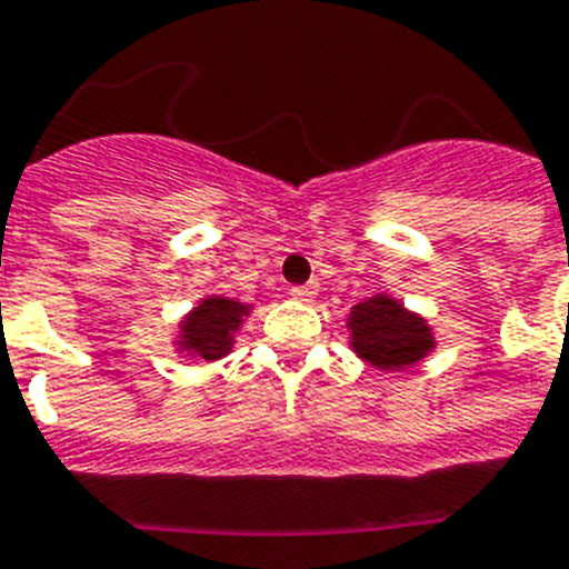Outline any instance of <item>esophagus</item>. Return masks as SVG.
Returning a JSON list of instances; mask_svg holds the SVG:
<instances>
[{
	"label": "esophagus",
	"mask_w": 569,
	"mask_h": 569,
	"mask_svg": "<svg viewBox=\"0 0 569 569\" xmlns=\"http://www.w3.org/2000/svg\"><path fill=\"white\" fill-rule=\"evenodd\" d=\"M289 295H292L295 300H312L318 295V283H303V286H292L289 289Z\"/></svg>",
	"instance_id": "obj_1"
}]
</instances>
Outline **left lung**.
I'll return each instance as SVG.
<instances>
[{
  "instance_id": "obj_1",
  "label": "left lung",
  "mask_w": 569,
  "mask_h": 569,
  "mask_svg": "<svg viewBox=\"0 0 569 569\" xmlns=\"http://www.w3.org/2000/svg\"><path fill=\"white\" fill-rule=\"evenodd\" d=\"M350 348L380 371H400L436 348V336L420 316L389 295H373L350 309Z\"/></svg>"
}]
</instances>
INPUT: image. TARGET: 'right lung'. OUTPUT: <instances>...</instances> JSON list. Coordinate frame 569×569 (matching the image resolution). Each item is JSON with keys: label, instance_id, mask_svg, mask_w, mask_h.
Segmentation results:
<instances>
[{"label": "right lung", "instance_id": "right-lung-1", "mask_svg": "<svg viewBox=\"0 0 569 569\" xmlns=\"http://www.w3.org/2000/svg\"><path fill=\"white\" fill-rule=\"evenodd\" d=\"M251 312V307H244L239 300L221 298V295H210L180 321L178 345L180 350H187L189 357L204 359V362H216V359L228 357L233 348V336L242 327L244 316Z\"/></svg>", "mask_w": 569, "mask_h": 569}]
</instances>
